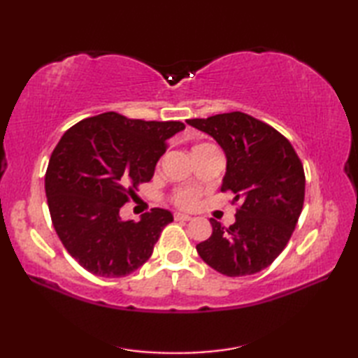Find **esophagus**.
Returning <instances> with one entry per match:
<instances>
[{
	"label": "esophagus",
	"mask_w": 358,
	"mask_h": 358,
	"mask_svg": "<svg viewBox=\"0 0 358 358\" xmlns=\"http://www.w3.org/2000/svg\"><path fill=\"white\" fill-rule=\"evenodd\" d=\"M173 218L177 220V222H189V220H192L191 215L187 214H181V212H175L173 214Z\"/></svg>",
	"instance_id": "1"
}]
</instances>
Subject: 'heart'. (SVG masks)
Wrapping results in <instances>:
<instances>
[{
	"label": "heart",
	"instance_id": "b5f03b06",
	"mask_svg": "<svg viewBox=\"0 0 358 358\" xmlns=\"http://www.w3.org/2000/svg\"><path fill=\"white\" fill-rule=\"evenodd\" d=\"M204 148H210V144H196V146H194V149H192V154L196 150L204 149ZM173 200L178 204V206H183V208L192 206L194 201L196 200V192L192 191V189H181V191L175 194Z\"/></svg>",
	"mask_w": 358,
	"mask_h": 358
}]
</instances>
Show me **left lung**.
<instances>
[{"instance_id": "1", "label": "left lung", "mask_w": 358, "mask_h": 358, "mask_svg": "<svg viewBox=\"0 0 358 358\" xmlns=\"http://www.w3.org/2000/svg\"><path fill=\"white\" fill-rule=\"evenodd\" d=\"M186 123L210 135L226 155L222 191L240 201L235 223L210 218L212 235L196 252L227 277L252 275L275 260L295 229L305 201V171L292 144L275 129L243 112Z\"/></svg>"}]
</instances>
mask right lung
Segmentation results:
<instances>
[{
  "label": "right lung",
  "instance_id": "add662e5",
  "mask_svg": "<svg viewBox=\"0 0 358 358\" xmlns=\"http://www.w3.org/2000/svg\"><path fill=\"white\" fill-rule=\"evenodd\" d=\"M183 129L180 121L106 112L81 120L58 141L44 178L49 212L67 252L90 273L124 277L149 260L172 214L155 208L140 222H124L120 209L154 177L166 141Z\"/></svg>",
  "mask_w": 358,
  "mask_h": 358
}]
</instances>
